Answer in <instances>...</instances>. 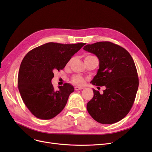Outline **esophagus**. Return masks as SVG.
Here are the masks:
<instances>
[{"label": "esophagus", "mask_w": 152, "mask_h": 152, "mask_svg": "<svg viewBox=\"0 0 152 152\" xmlns=\"http://www.w3.org/2000/svg\"><path fill=\"white\" fill-rule=\"evenodd\" d=\"M81 89H83V87H79V86H75V91L81 90Z\"/></svg>", "instance_id": "1"}]
</instances>
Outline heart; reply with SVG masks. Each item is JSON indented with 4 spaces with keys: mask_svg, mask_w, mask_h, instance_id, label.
<instances>
[{
    "mask_svg": "<svg viewBox=\"0 0 152 152\" xmlns=\"http://www.w3.org/2000/svg\"><path fill=\"white\" fill-rule=\"evenodd\" d=\"M91 56H88L87 57H91ZM86 57V58H87ZM72 82L75 85H78V86H82L84 85L85 83V80L83 77L80 75H74L73 76L72 78Z\"/></svg>",
    "mask_w": 152,
    "mask_h": 152,
    "instance_id": "obj_1",
    "label": "heart"
}]
</instances>
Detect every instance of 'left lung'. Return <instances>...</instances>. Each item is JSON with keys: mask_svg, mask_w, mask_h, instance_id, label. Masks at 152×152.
Wrapping results in <instances>:
<instances>
[{"mask_svg": "<svg viewBox=\"0 0 152 152\" xmlns=\"http://www.w3.org/2000/svg\"><path fill=\"white\" fill-rule=\"evenodd\" d=\"M84 49L94 54L99 61L98 73L91 83L106 87L102 94L93 89V98L87 104V112L101 124L120 121L131 110L138 89L134 60L127 50L108 41L87 44Z\"/></svg>", "mask_w": 152, "mask_h": 152, "instance_id": "8db88e82", "label": "left lung"}]
</instances>
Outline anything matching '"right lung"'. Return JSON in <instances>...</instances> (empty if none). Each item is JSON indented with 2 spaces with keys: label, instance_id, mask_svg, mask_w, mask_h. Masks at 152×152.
I'll use <instances>...</instances> for the list:
<instances>
[{
  "label": "right lung",
  "instance_id": "right-lung-1",
  "mask_svg": "<svg viewBox=\"0 0 152 152\" xmlns=\"http://www.w3.org/2000/svg\"><path fill=\"white\" fill-rule=\"evenodd\" d=\"M85 44L49 42L26 54L18 73V87L25 104L35 117L49 120L65 108L74 87L65 83L55 90L51 83L54 72L65 68Z\"/></svg>",
  "mask_w": 152,
  "mask_h": 152
}]
</instances>
